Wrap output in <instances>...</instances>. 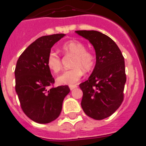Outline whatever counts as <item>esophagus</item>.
<instances>
[{"label": "esophagus", "instance_id": "obj_1", "mask_svg": "<svg viewBox=\"0 0 146 146\" xmlns=\"http://www.w3.org/2000/svg\"><path fill=\"white\" fill-rule=\"evenodd\" d=\"M76 87H77V85H76V84H74V85L70 86V90H73V89L76 88Z\"/></svg>", "mask_w": 146, "mask_h": 146}]
</instances>
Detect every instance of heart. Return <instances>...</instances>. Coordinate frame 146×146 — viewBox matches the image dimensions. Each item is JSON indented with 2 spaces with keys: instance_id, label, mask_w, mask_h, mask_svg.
Instances as JSON below:
<instances>
[{
  "instance_id": "heart-1",
  "label": "heart",
  "mask_w": 146,
  "mask_h": 146,
  "mask_svg": "<svg viewBox=\"0 0 146 146\" xmlns=\"http://www.w3.org/2000/svg\"><path fill=\"white\" fill-rule=\"evenodd\" d=\"M62 50L65 55L72 56L71 67L73 68L63 72L57 78L61 84L73 85L84 73L90 72L96 64V56L86 50V46L78 40H70L62 45ZM47 66L54 73H58L62 69L61 57L56 52L50 51L46 59Z\"/></svg>"
}]
</instances>
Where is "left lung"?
I'll use <instances>...</instances> for the list:
<instances>
[{"instance_id": "obj_1", "label": "left lung", "mask_w": 146, "mask_h": 146, "mask_svg": "<svg viewBox=\"0 0 146 146\" xmlns=\"http://www.w3.org/2000/svg\"><path fill=\"white\" fill-rule=\"evenodd\" d=\"M92 43L96 64L87 81L79 84L83 92L82 107L95 120L110 117L120 107L124 98L126 82L125 62L116 43L97 31H76Z\"/></svg>"}]
</instances>
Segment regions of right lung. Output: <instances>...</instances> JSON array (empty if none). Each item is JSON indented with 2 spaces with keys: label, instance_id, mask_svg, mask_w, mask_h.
<instances>
[{
  "label": "right lung",
  "instance_id": "1",
  "mask_svg": "<svg viewBox=\"0 0 146 146\" xmlns=\"http://www.w3.org/2000/svg\"><path fill=\"white\" fill-rule=\"evenodd\" d=\"M64 34L38 38L20 56L15 67V90L26 116L39 123H48L59 116L68 85L54 87L46 59L52 46Z\"/></svg>",
  "mask_w": 146,
  "mask_h": 146
}]
</instances>
